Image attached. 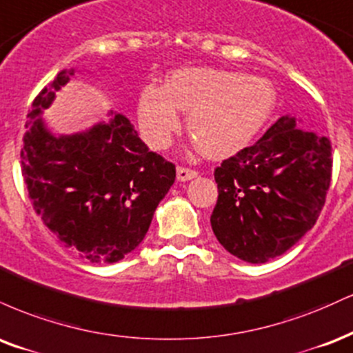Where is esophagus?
Wrapping results in <instances>:
<instances>
[{
    "instance_id": "1",
    "label": "esophagus",
    "mask_w": 353,
    "mask_h": 353,
    "mask_svg": "<svg viewBox=\"0 0 353 353\" xmlns=\"http://www.w3.org/2000/svg\"><path fill=\"white\" fill-rule=\"evenodd\" d=\"M194 176H198L196 170L186 168V167H178L176 168L178 181H188V180H192V178H194Z\"/></svg>"
}]
</instances>
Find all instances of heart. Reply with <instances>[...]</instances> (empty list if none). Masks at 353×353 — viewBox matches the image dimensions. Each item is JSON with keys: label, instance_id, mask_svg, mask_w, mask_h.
Segmentation results:
<instances>
[{"label": "heart", "instance_id": "1", "mask_svg": "<svg viewBox=\"0 0 353 353\" xmlns=\"http://www.w3.org/2000/svg\"><path fill=\"white\" fill-rule=\"evenodd\" d=\"M277 102L274 85L263 77L231 70L186 68L172 72L163 89L145 85L139 95V123L145 142L161 150L188 112V130L203 155L226 159L252 142Z\"/></svg>", "mask_w": 353, "mask_h": 353}]
</instances>
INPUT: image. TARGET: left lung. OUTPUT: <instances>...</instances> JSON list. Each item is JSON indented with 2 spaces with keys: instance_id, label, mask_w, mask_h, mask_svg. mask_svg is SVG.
<instances>
[{
  "instance_id": "left-lung-1",
  "label": "left lung",
  "mask_w": 353,
  "mask_h": 353,
  "mask_svg": "<svg viewBox=\"0 0 353 353\" xmlns=\"http://www.w3.org/2000/svg\"><path fill=\"white\" fill-rule=\"evenodd\" d=\"M330 176V140L284 115L254 145L214 170L213 233L236 258L268 263L316 225Z\"/></svg>"
}]
</instances>
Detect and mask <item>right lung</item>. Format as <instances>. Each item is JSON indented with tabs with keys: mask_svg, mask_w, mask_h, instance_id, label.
Wrapping results in <instances>:
<instances>
[{
	"mask_svg": "<svg viewBox=\"0 0 353 353\" xmlns=\"http://www.w3.org/2000/svg\"><path fill=\"white\" fill-rule=\"evenodd\" d=\"M64 69L41 90L28 114L21 168L32 208L59 243L94 264L117 263L143 241L153 213L175 181V165L148 150L125 115L70 135L43 120Z\"/></svg>",
	"mask_w": 353,
	"mask_h": 353,
	"instance_id": "obj_1",
	"label": "right lung"
}]
</instances>
